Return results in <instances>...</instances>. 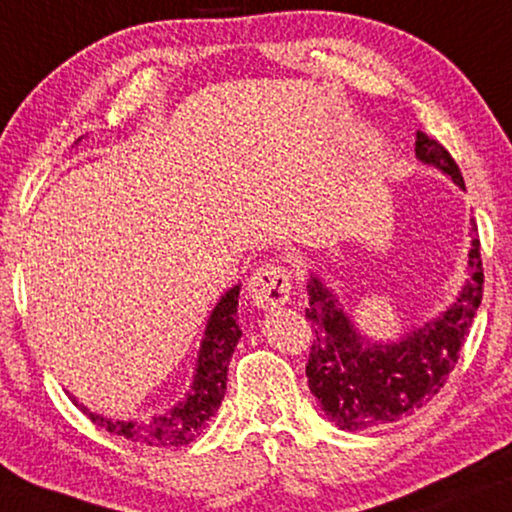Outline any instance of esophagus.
I'll use <instances>...</instances> for the list:
<instances>
[{"label":"esophagus","mask_w":512,"mask_h":512,"mask_svg":"<svg viewBox=\"0 0 512 512\" xmlns=\"http://www.w3.org/2000/svg\"><path fill=\"white\" fill-rule=\"evenodd\" d=\"M292 276L285 266L264 264L248 280V297L257 308H280L290 301Z\"/></svg>","instance_id":"obj_1"}]
</instances>
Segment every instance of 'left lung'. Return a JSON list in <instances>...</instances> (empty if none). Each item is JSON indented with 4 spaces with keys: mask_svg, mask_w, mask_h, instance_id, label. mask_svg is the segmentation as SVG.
Listing matches in <instances>:
<instances>
[{
    "mask_svg": "<svg viewBox=\"0 0 512 512\" xmlns=\"http://www.w3.org/2000/svg\"><path fill=\"white\" fill-rule=\"evenodd\" d=\"M415 157L464 190L457 162L441 143L417 132ZM469 278L455 304L410 329L399 341H371L343 311L334 290L311 273L306 318L313 322V345L306 376L313 397L338 429H376L413 415L441 390L455 369L459 350L482 299L480 241L471 222Z\"/></svg>",
    "mask_w": 512,
    "mask_h": 512,
    "instance_id": "8db88e82",
    "label": "left lung"
}]
</instances>
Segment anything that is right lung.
Returning a JSON list of instances; mask_svg holds the SVG:
<instances>
[{
	"label": "right lung",
	"instance_id": "add662e5",
	"mask_svg": "<svg viewBox=\"0 0 512 512\" xmlns=\"http://www.w3.org/2000/svg\"><path fill=\"white\" fill-rule=\"evenodd\" d=\"M239 292L241 285L227 290L208 315L190 390L183 401H178L167 413L150 417V420H113V417L92 413L83 403H78L74 394H71V401L99 427L134 443L150 445V448H181L194 441L225 399L227 366L243 334L236 318Z\"/></svg>",
	"mask_w": 512,
	"mask_h": 512
}]
</instances>
